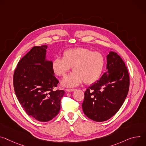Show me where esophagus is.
I'll return each instance as SVG.
<instances>
[{"instance_id": "obj_1", "label": "esophagus", "mask_w": 146, "mask_h": 146, "mask_svg": "<svg viewBox=\"0 0 146 146\" xmlns=\"http://www.w3.org/2000/svg\"><path fill=\"white\" fill-rule=\"evenodd\" d=\"M66 91H68V92H72V91H74L75 90V89L74 88H66Z\"/></svg>"}]
</instances>
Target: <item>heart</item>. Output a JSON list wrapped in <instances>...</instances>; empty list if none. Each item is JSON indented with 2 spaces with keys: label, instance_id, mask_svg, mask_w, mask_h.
<instances>
[{
  "label": "heart",
  "instance_id": "obj_1",
  "mask_svg": "<svg viewBox=\"0 0 146 146\" xmlns=\"http://www.w3.org/2000/svg\"><path fill=\"white\" fill-rule=\"evenodd\" d=\"M62 58H55L52 62V69L58 76L64 77L73 67V73L62 82L66 87H75L83 81L86 84L96 83L101 76L105 66L104 55L84 48H75L64 50Z\"/></svg>",
  "mask_w": 146,
  "mask_h": 146
}]
</instances>
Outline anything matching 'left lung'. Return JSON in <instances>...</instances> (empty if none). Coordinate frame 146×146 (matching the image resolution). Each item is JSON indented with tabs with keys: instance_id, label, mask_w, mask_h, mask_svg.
Instances as JSON below:
<instances>
[{
	"instance_id": "8db88e82",
	"label": "left lung",
	"mask_w": 146,
	"mask_h": 146,
	"mask_svg": "<svg viewBox=\"0 0 146 146\" xmlns=\"http://www.w3.org/2000/svg\"><path fill=\"white\" fill-rule=\"evenodd\" d=\"M107 69L97 82L84 92V113L92 121L104 122L122 107L129 88V76L125 62L116 52L107 55Z\"/></svg>"
}]
</instances>
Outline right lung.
<instances>
[{
  "label": "right lung",
  "instance_id": "add662e5",
  "mask_svg": "<svg viewBox=\"0 0 146 146\" xmlns=\"http://www.w3.org/2000/svg\"><path fill=\"white\" fill-rule=\"evenodd\" d=\"M47 45L34 46L18 63L13 75L16 97L28 115L48 122L60 109L64 91L55 90L59 81L46 59Z\"/></svg>",
  "mask_w": 146,
  "mask_h": 146
}]
</instances>
